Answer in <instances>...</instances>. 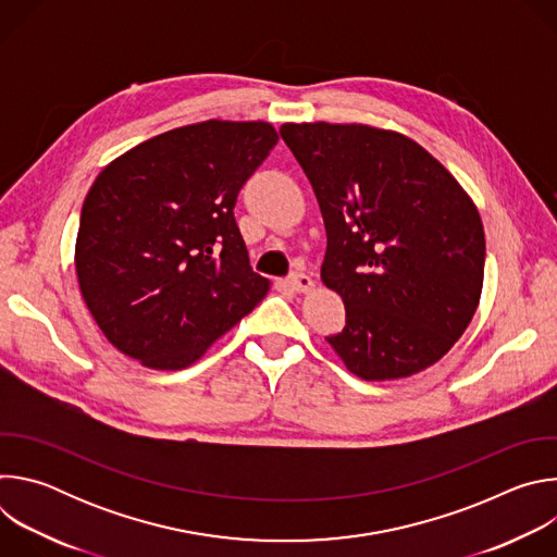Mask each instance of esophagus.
I'll use <instances>...</instances> for the list:
<instances>
[{"instance_id": "34e87169", "label": "esophagus", "mask_w": 557, "mask_h": 557, "mask_svg": "<svg viewBox=\"0 0 557 557\" xmlns=\"http://www.w3.org/2000/svg\"><path fill=\"white\" fill-rule=\"evenodd\" d=\"M288 286H290L293 290H297V293H308V290L314 286V282H312V277H308L306 273H293V275L288 277Z\"/></svg>"}]
</instances>
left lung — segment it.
I'll return each mask as SVG.
<instances>
[{"label":"left lung","mask_w":557,"mask_h":557,"mask_svg":"<svg viewBox=\"0 0 557 557\" xmlns=\"http://www.w3.org/2000/svg\"><path fill=\"white\" fill-rule=\"evenodd\" d=\"M320 202L322 282L346 326L326 342L366 381L417 374L465 333L479 306L485 231L456 178L412 138L370 125L284 123Z\"/></svg>","instance_id":"left-lung-1"}]
</instances>
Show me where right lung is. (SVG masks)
<instances>
[{
	"label": "right lung",
	"instance_id": "obj_1",
	"mask_svg": "<svg viewBox=\"0 0 557 557\" xmlns=\"http://www.w3.org/2000/svg\"><path fill=\"white\" fill-rule=\"evenodd\" d=\"M275 143L271 123L213 119L158 134L97 176L74 267L114 348L181 370L264 299L233 207Z\"/></svg>",
	"mask_w": 557,
	"mask_h": 557
}]
</instances>
